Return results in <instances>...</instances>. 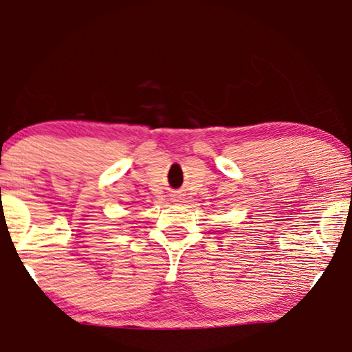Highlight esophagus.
Listing matches in <instances>:
<instances>
[{"label":"esophagus","mask_w":352,"mask_h":352,"mask_svg":"<svg viewBox=\"0 0 352 352\" xmlns=\"http://www.w3.org/2000/svg\"><path fill=\"white\" fill-rule=\"evenodd\" d=\"M170 199H172L173 203H177V204H179V203L184 201V195H182V193H173Z\"/></svg>","instance_id":"1"}]
</instances>
